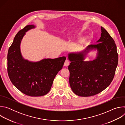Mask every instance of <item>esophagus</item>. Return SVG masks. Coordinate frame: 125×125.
Here are the masks:
<instances>
[{
	"label": "esophagus",
	"mask_w": 125,
	"mask_h": 125,
	"mask_svg": "<svg viewBox=\"0 0 125 125\" xmlns=\"http://www.w3.org/2000/svg\"><path fill=\"white\" fill-rule=\"evenodd\" d=\"M70 64V62H69V61L67 59H66L64 62V65L65 66H68Z\"/></svg>",
	"instance_id": "obj_1"
}]
</instances>
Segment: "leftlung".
<instances>
[{"label": "left lung", "mask_w": 125, "mask_h": 125, "mask_svg": "<svg viewBox=\"0 0 125 125\" xmlns=\"http://www.w3.org/2000/svg\"><path fill=\"white\" fill-rule=\"evenodd\" d=\"M101 37L95 44L88 45L82 52L70 53L68 59L69 83L73 92L83 97L97 94L112 82L118 62V54L115 42L104 28L101 27ZM96 49L98 55L92 61L84 59L86 53Z\"/></svg>", "instance_id": "1"}]
</instances>
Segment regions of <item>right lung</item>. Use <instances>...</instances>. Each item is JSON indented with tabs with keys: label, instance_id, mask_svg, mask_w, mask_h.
<instances>
[{
	"label": "right lung",
	"instance_id": "obj_1",
	"mask_svg": "<svg viewBox=\"0 0 125 125\" xmlns=\"http://www.w3.org/2000/svg\"><path fill=\"white\" fill-rule=\"evenodd\" d=\"M35 27L27 25L15 35L8 52L7 71L12 83L20 92L30 96H41L50 91L66 57L43 59L38 62L24 59L20 50L21 41L26 32Z\"/></svg>",
	"mask_w": 125,
	"mask_h": 125
}]
</instances>
